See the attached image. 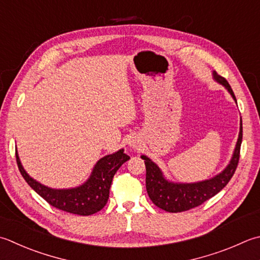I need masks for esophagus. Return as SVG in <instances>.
<instances>
[{"instance_id":"esophagus-1","label":"esophagus","mask_w":260,"mask_h":260,"mask_svg":"<svg viewBox=\"0 0 260 260\" xmlns=\"http://www.w3.org/2000/svg\"><path fill=\"white\" fill-rule=\"evenodd\" d=\"M128 145H129V147H131L132 150H137V149H139V147H140L139 141H137L136 139H132V140L129 141Z\"/></svg>"}]
</instances>
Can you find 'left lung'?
I'll return each mask as SVG.
<instances>
[{
    "label": "left lung",
    "mask_w": 260,
    "mask_h": 260,
    "mask_svg": "<svg viewBox=\"0 0 260 260\" xmlns=\"http://www.w3.org/2000/svg\"><path fill=\"white\" fill-rule=\"evenodd\" d=\"M212 74L214 81L224 86L237 104L236 95L228 81L218 75L215 71H213ZM241 142L242 120L240 118V132H239L237 144L229 165L216 176L197 182H174L168 180L159 166L146 155H141L146 168L145 182L146 191L150 200L153 202L155 206L170 213L184 212L200 206L207 200L215 196L217 192H220L230 181L239 162Z\"/></svg>",
    "instance_id": "left-lung-1"
}]
</instances>
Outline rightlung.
<instances>
[{"label":"right lung","instance_id":"add662e5","mask_svg":"<svg viewBox=\"0 0 260 260\" xmlns=\"http://www.w3.org/2000/svg\"><path fill=\"white\" fill-rule=\"evenodd\" d=\"M20 172L28 185L50 205L64 212L78 215H91L103 210L109 198L111 181L117 170L131 157L120 149L96 162L88 180L74 188H50L30 177L21 165L18 151H15Z\"/></svg>","mask_w":260,"mask_h":260}]
</instances>
